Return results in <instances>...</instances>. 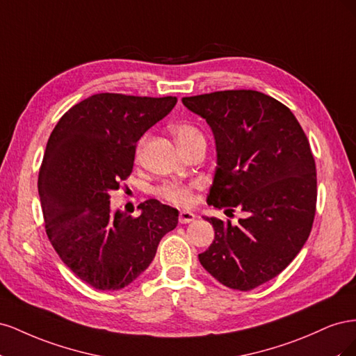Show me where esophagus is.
Returning a JSON list of instances; mask_svg holds the SVG:
<instances>
[{
  "instance_id": "1",
  "label": "esophagus",
  "mask_w": 356,
  "mask_h": 356,
  "mask_svg": "<svg viewBox=\"0 0 356 356\" xmlns=\"http://www.w3.org/2000/svg\"><path fill=\"white\" fill-rule=\"evenodd\" d=\"M195 218H196V215L193 213V212H190V211H181L179 212V217H178L181 224L191 222V221H195Z\"/></svg>"
}]
</instances>
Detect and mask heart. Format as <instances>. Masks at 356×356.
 <instances>
[{"label": "heart", "instance_id": "heart-1", "mask_svg": "<svg viewBox=\"0 0 356 356\" xmlns=\"http://www.w3.org/2000/svg\"><path fill=\"white\" fill-rule=\"evenodd\" d=\"M172 135H174L181 152L193 144L204 141L203 134L196 126H193L190 123H179V124L172 126ZM138 153H139V148H138ZM193 188H195V184H179V182H172V184H166L161 187L159 193L165 200L177 204V207H190L193 203Z\"/></svg>", "mask_w": 356, "mask_h": 356}]
</instances>
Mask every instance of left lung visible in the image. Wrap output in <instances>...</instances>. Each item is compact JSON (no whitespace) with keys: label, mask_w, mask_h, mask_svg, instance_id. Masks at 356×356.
<instances>
[{"label":"left lung","mask_w":356,"mask_h":356,"mask_svg":"<svg viewBox=\"0 0 356 356\" xmlns=\"http://www.w3.org/2000/svg\"><path fill=\"white\" fill-rule=\"evenodd\" d=\"M182 104L213 134L208 203L246 213L238 225L207 217L215 238L199 261L222 285L254 289L281 273L310 234L316 166L309 141L291 110L261 92L222 90Z\"/></svg>","instance_id":"8db88e82"}]
</instances>
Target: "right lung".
<instances>
[{
    "label": "right lung",
    "mask_w": 356,
    "mask_h": 356,
    "mask_svg": "<svg viewBox=\"0 0 356 356\" xmlns=\"http://www.w3.org/2000/svg\"><path fill=\"white\" fill-rule=\"evenodd\" d=\"M175 104V96L98 93L63 114L49 138L38 175L46 232L60 260L96 289L134 282L177 227L178 209L156 199L139 204L136 218L110 202L131 175L136 143Z\"/></svg>",
    "instance_id": "1"
}]
</instances>
